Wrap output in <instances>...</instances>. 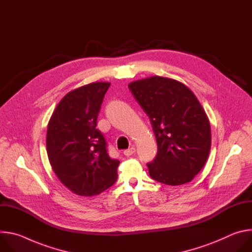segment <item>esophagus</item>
I'll list each match as a JSON object with an SVG mask.
<instances>
[{
    "mask_svg": "<svg viewBox=\"0 0 252 252\" xmlns=\"http://www.w3.org/2000/svg\"><path fill=\"white\" fill-rule=\"evenodd\" d=\"M134 153H135V149H134V148H129L128 150L124 151V155H125L126 157H130V156H132Z\"/></svg>",
    "mask_w": 252,
    "mask_h": 252,
    "instance_id": "34e87169",
    "label": "esophagus"
}]
</instances>
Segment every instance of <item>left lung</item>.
Instances as JSON below:
<instances>
[{"instance_id":"1","label":"left lung","mask_w":252,"mask_h":252,"mask_svg":"<svg viewBox=\"0 0 252 252\" xmlns=\"http://www.w3.org/2000/svg\"><path fill=\"white\" fill-rule=\"evenodd\" d=\"M128 89L156 135L158 154L147 163L151 177L167 186L191 182L211 146L210 125L194 94L181 82L158 76L132 82Z\"/></svg>"}]
</instances>
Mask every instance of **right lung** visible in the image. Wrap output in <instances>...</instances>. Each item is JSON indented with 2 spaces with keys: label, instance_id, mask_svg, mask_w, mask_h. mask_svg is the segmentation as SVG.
Returning <instances> with one entry per match:
<instances>
[{
  "label": "right lung",
  "instance_id": "add662e5",
  "mask_svg": "<svg viewBox=\"0 0 252 252\" xmlns=\"http://www.w3.org/2000/svg\"><path fill=\"white\" fill-rule=\"evenodd\" d=\"M110 83H92L67 93L48 125L47 153L61 183L82 196L96 195L118 178L120 161L106 151L96 120Z\"/></svg>",
  "mask_w": 252,
  "mask_h": 252
}]
</instances>
